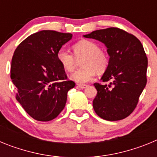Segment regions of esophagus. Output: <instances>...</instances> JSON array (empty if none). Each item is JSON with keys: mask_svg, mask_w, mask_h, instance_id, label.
Here are the masks:
<instances>
[{"mask_svg": "<svg viewBox=\"0 0 157 157\" xmlns=\"http://www.w3.org/2000/svg\"><path fill=\"white\" fill-rule=\"evenodd\" d=\"M78 86L81 89H85L86 87H87V86L85 85V84H78Z\"/></svg>", "mask_w": 157, "mask_h": 157, "instance_id": "34e87169", "label": "esophagus"}]
</instances>
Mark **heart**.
<instances>
[{
  "mask_svg": "<svg viewBox=\"0 0 157 157\" xmlns=\"http://www.w3.org/2000/svg\"><path fill=\"white\" fill-rule=\"evenodd\" d=\"M74 55L66 48H61L58 50L56 57L63 69L71 72L75 68L77 59H81L82 68L75 71L71 78L78 83H86L91 81L96 73L103 74L108 69L109 58L108 54L98 44L90 40H81L73 45Z\"/></svg>",
  "mask_w": 157,
  "mask_h": 157,
  "instance_id": "obj_1",
  "label": "heart"
}]
</instances>
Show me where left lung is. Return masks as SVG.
Here are the masks:
<instances>
[{
	"mask_svg": "<svg viewBox=\"0 0 157 157\" xmlns=\"http://www.w3.org/2000/svg\"><path fill=\"white\" fill-rule=\"evenodd\" d=\"M101 41L109 55L108 69L94 83L98 94L93 107L98 116L117 121L130 116L147 82L148 59L141 41L134 35L116 27L98 30L83 35Z\"/></svg>",
	"mask_w": 157,
	"mask_h": 157,
	"instance_id": "1",
	"label": "left lung"
}]
</instances>
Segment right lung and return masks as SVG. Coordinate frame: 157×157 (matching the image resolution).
<instances>
[{"label": "right lung", "instance_id": "obj_1", "mask_svg": "<svg viewBox=\"0 0 157 157\" xmlns=\"http://www.w3.org/2000/svg\"><path fill=\"white\" fill-rule=\"evenodd\" d=\"M72 34L41 30L27 37L15 50L11 79L16 100L37 121H50L64 109L69 90L75 83L67 80L56 54Z\"/></svg>", "mask_w": 157, "mask_h": 157}]
</instances>
